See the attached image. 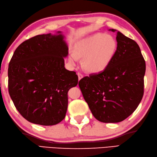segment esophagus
I'll list each match as a JSON object with an SVG mask.
<instances>
[{
  "label": "esophagus",
  "instance_id": "34e87169",
  "mask_svg": "<svg viewBox=\"0 0 157 157\" xmlns=\"http://www.w3.org/2000/svg\"><path fill=\"white\" fill-rule=\"evenodd\" d=\"M77 75H78V79H79V80H81L82 77H83V75H82V74L80 73V72H78Z\"/></svg>",
  "mask_w": 157,
  "mask_h": 157
}]
</instances>
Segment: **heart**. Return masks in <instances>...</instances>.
<instances>
[{
    "mask_svg": "<svg viewBox=\"0 0 157 157\" xmlns=\"http://www.w3.org/2000/svg\"><path fill=\"white\" fill-rule=\"evenodd\" d=\"M117 43L111 35L98 33L79 41L75 46V54L69 55L71 64L83 58L82 66L89 72H102L107 67L116 53Z\"/></svg>",
    "mask_w": 157,
    "mask_h": 157,
    "instance_id": "heart-1",
    "label": "heart"
}]
</instances>
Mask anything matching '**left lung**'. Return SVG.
<instances>
[{
	"label": "left lung",
	"instance_id": "left-lung-1",
	"mask_svg": "<svg viewBox=\"0 0 157 157\" xmlns=\"http://www.w3.org/2000/svg\"><path fill=\"white\" fill-rule=\"evenodd\" d=\"M116 40L117 51L109 66L78 82L94 117L105 123L124 120L137 108L144 96L146 62L140 46L120 31Z\"/></svg>",
	"mask_w": 157,
	"mask_h": 157
}]
</instances>
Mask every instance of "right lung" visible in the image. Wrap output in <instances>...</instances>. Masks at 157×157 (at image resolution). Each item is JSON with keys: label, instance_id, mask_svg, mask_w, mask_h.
Wrapping results in <instances>:
<instances>
[{"label": "right lung", "instance_id": "right-lung-1", "mask_svg": "<svg viewBox=\"0 0 157 157\" xmlns=\"http://www.w3.org/2000/svg\"><path fill=\"white\" fill-rule=\"evenodd\" d=\"M61 31L38 35L17 47L8 68L9 93L19 113L31 123L52 126L66 117L67 92L78 76L64 67L68 47Z\"/></svg>", "mask_w": 157, "mask_h": 157}]
</instances>
